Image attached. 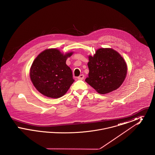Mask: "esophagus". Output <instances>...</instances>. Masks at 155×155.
I'll return each instance as SVG.
<instances>
[{
  "instance_id": "obj_1",
  "label": "esophagus",
  "mask_w": 155,
  "mask_h": 155,
  "mask_svg": "<svg viewBox=\"0 0 155 155\" xmlns=\"http://www.w3.org/2000/svg\"><path fill=\"white\" fill-rule=\"evenodd\" d=\"M84 78V75H83V74H81V75L78 77V79L80 80H82Z\"/></svg>"
}]
</instances>
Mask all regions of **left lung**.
<instances>
[{
  "label": "left lung",
  "instance_id": "1",
  "mask_svg": "<svg viewBox=\"0 0 155 155\" xmlns=\"http://www.w3.org/2000/svg\"><path fill=\"white\" fill-rule=\"evenodd\" d=\"M88 77L85 81L101 94L118 89L125 80L127 66L118 52L110 48L97 49L89 56Z\"/></svg>",
  "mask_w": 155,
  "mask_h": 155
}]
</instances>
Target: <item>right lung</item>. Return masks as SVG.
Returning <instances> with one entry per match:
<instances>
[{"label":"right lung","mask_w":155,"mask_h":155,"mask_svg":"<svg viewBox=\"0 0 155 155\" xmlns=\"http://www.w3.org/2000/svg\"><path fill=\"white\" fill-rule=\"evenodd\" d=\"M73 52L63 54L56 49H46L34 60L30 68V78L35 88L45 96L59 98L74 82L71 68L66 63Z\"/></svg>","instance_id":"right-lung-1"}]
</instances>
